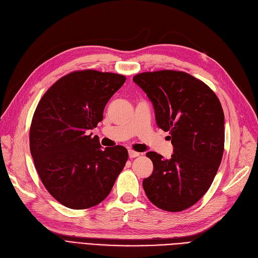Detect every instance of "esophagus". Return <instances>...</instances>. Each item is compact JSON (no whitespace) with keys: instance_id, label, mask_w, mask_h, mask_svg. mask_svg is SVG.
Masks as SVG:
<instances>
[{"instance_id":"1","label":"esophagus","mask_w":258,"mask_h":258,"mask_svg":"<svg viewBox=\"0 0 258 258\" xmlns=\"http://www.w3.org/2000/svg\"><path fill=\"white\" fill-rule=\"evenodd\" d=\"M138 155H139L138 152L133 151V150H128V156H130V159H134V157H137Z\"/></svg>"}]
</instances>
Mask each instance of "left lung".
<instances>
[{"label": "left lung", "instance_id": "left-lung-1", "mask_svg": "<svg viewBox=\"0 0 258 258\" xmlns=\"http://www.w3.org/2000/svg\"><path fill=\"white\" fill-rule=\"evenodd\" d=\"M133 81L154 108L157 126L173 147L169 160L148 152L153 172L143 181L145 192L160 209L178 212L195 205L217 174L224 152V112L213 91L183 72L138 74Z\"/></svg>", "mask_w": 258, "mask_h": 258}]
</instances>
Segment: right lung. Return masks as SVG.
<instances>
[{"instance_id": "obj_1", "label": "right lung", "mask_w": 258, "mask_h": 258, "mask_svg": "<svg viewBox=\"0 0 258 258\" xmlns=\"http://www.w3.org/2000/svg\"><path fill=\"white\" fill-rule=\"evenodd\" d=\"M125 80L112 73L74 72L57 80L36 107L30 130L32 157L48 192L71 209L103 202L125 166V148L103 149L89 134Z\"/></svg>"}]
</instances>
